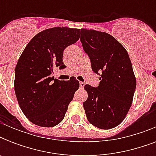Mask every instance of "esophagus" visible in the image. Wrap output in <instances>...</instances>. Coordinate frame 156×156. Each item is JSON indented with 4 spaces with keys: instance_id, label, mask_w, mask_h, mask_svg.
<instances>
[{
    "instance_id": "obj_1",
    "label": "esophagus",
    "mask_w": 156,
    "mask_h": 156,
    "mask_svg": "<svg viewBox=\"0 0 156 156\" xmlns=\"http://www.w3.org/2000/svg\"><path fill=\"white\" fill-rule=\"evenodd\" d=\"M79 86H80L81 89H83V88L84 87V86H85V83H83V82H80V83H79Z\"/></svg>"
}]
</instances>
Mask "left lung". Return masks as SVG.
<instances>
[{"label":"left lung","mask_w":156,"mask_h":156,"mask_svg":"<svg viewBox=\"0 0 156 156\" xmlns=\"http://www.w3.org/2000/svg\"><path fill=\"white\" fill-rule=\"evenodd\" d=\"M80 40L92 70L100 75L97 87H84L87 118L97 128L112 129L126 118L133 102L136 78L130 59L126 48L106 32L82 29Z\"/></svg>","instance_id":"1"}]
</instances>
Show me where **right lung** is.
Instances as JSON below:
<instances>
[{"label": "right lung", "mask_w": 156, "mask_h": 156, "mask_svg": "<svg viewBox=\"0 0 156 156\" xmlns=\"http://www.w3.org/2000/svg\"><path fill=\"white\" fill-rule=\"evenodd\" d=\"M79 29L57 27L40 31L23 50L15 68L14 91L27 118L42 127H53L63 120L79 82L74 77L60 81L51 77L53 69H64L66 47L79 40Z\"/></svg>", "instance_id": "obj_1"}]
</instances>
